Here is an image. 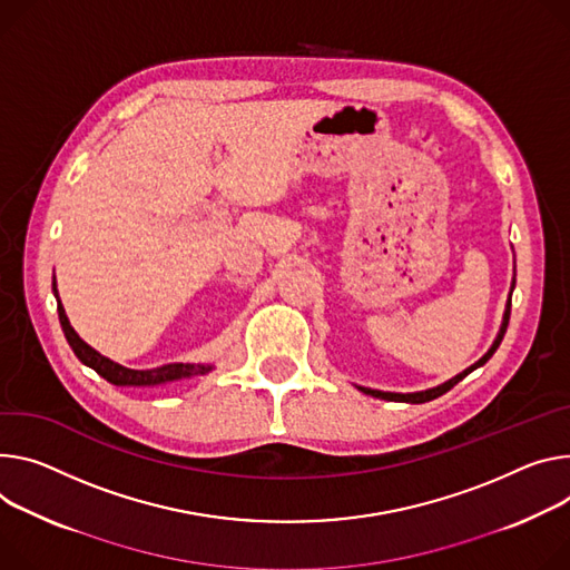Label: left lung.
<instances>
[{"label": "left lung", "mask_w": 570, "mask_h": 570, "mask_svg": "<svg viewBox=\"0 0 570 570\" xmlns=\"http://www.w3.org/2000/svg\"><path fill=\"white\" fill-rule=\"evenodd\" d=\"M509 314H511V299L507 302V312H504V321H502V327H500V334H498V338L493 341V345H491V350L478 361V364H473L471 368H465L463 373H459L456 377H452L450 382H445V384H441V386H436V389H430V391H421V393H384V391H373V389H364V386H358V391H364L366 395H373V397H382V400H395V402H411V404H421V402H430V400H434V397H439V395H443V393H448L454 384H459L465 375L469 373H473L475 368H480V366H484L487 361L493 356V352L498 350V345L502 343V336H504V332H507V325H509Z\"/></svg>", "instance_id": "left-lung-1"}]
</instances>
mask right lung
Segmentation results:
<instances>
[{
    "mask_svg": "<svg viewBox=\"0 0 570 570\" xmlns=\"http://www.w3.org/2000/svg\"><path fill=\"white\" fill-rule=\"evenodd\" d=\"M51 288H55V295L59 297L57 293V282L51 284ZM59 321H61V327H63V334L72 347V352L77 354V358L81 361V364H86L88 368H92L97 375L105 377L107 382L116 384V386H154V384H166V382H175V380H181V377H193V375H204L209 373L212 366H193V364H166V366H159V368H149V371H134V368H125L120 364H116V361L101 356L99 352H95L88 343H83L77 332L72 330L68 316H66V308L59 299Z\"/></svg>",
    "mask_w": 570,
    "mask_h": 570,
    "instance_id": "add662e5",
    "label": "right lung"
}]
</instances>
